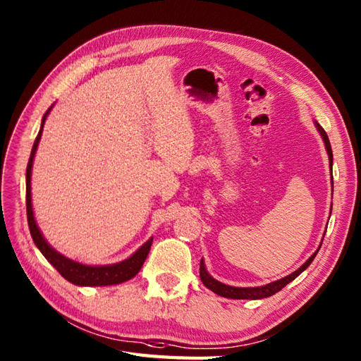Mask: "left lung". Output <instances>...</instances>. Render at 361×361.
<instances>
[{
  "label": "left lung",
  "instance_id": "left-lung-1",
  "mask_svg": "<svg viewBox=\"0 0 361 361\" xmlns=\"http://www.w3.org/2000/svg\"><path fill=\"white\" fill-rule=\"evenodd\" d=\"M314 126H315V128L319 130V133H320V136H322V139H323V142H324V148H326V152H328L329 166H331V176H332V150H331L329 137H328V135H326V131H324V130L320 127V124H319L317 121L314 122ZM331 211H332V204H331ZM322 242H323V240H322ZM320 247H322V245H320ZM320 247L317 248V251H315L310 259H307V260L303 263V265H302L300 268L295 269V271L293 272V274H289V276H286V277H283V279L276 280V282H271V283L263 285V286L237 288V286H230V285H225V283H222V282H219V280H216L214 277H211V276L208 274L204 259L200 260V280H202V283H204L208 289H211V291H213L214 294L221 295V297L234 298V300H260V298H267V297L274 295L276 293L280 291V289L285 288L289 282H293V280H294L295 277L300 276L302 272H303L307 267L311 265L314 257L317 256V252H319Z\"/></svg>",
  "mask_w": 361,
  "mask_h": 361
}]
</instances>
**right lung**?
<instances>
[{
  "instance_id": "add662e5",
  "label": "right lung",
  "mask_w": 361,
  "mask_h": 361,
  "mask_svg": "<svg viewBox=\"0 0 361 361\" xmlns=\"http://www.w3.org/2000/svg\"><path fill=\"white\" fill-rule=\"evenodd\" d=\"M51 107H54V105H51ZM51 107L46 113H44L39 133H38L37 139H35V144L32 147V153L29 157L27 170H25V207H27V222H29V230L32 234V239H33L35 245L38 247V250L42 252V256L50 262V265H54V268L66 280H68L70 283L78 285V286H109V285H119L122 282H127V280L133 279L140 271V268H142L148 252H150L153 237H150V239H148L142 245V247H140L137 251H135L126 260L118 262V263H111V265H85V263L72 260V259L66 257L64 254L58 252L46 239H44L39 226H38L37 221H35L33 207H32V192H30L32 166H33L35 153H37V148L39 144L41 135H42L44 122H46Z\"/></svg>"
}]
</instances>
